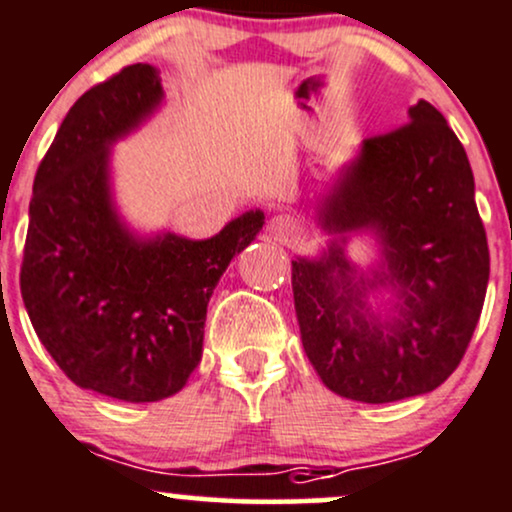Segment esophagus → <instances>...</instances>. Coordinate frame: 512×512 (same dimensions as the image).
I'll return each instance as SVG.
<instances>
[{
    "instance_id": "1",
    "label": "esophagus",
    "mask_w": 512,
    "mask_h": 512,
    "mask_svg": "<svg viewBox=\"0 0 512 512\" xmlns=\"http://www.w3.org/2000/svg\"><path fill=\"white\" fill-rule=\"evenodd\" d=\"M269 235H272L274 240H279V243L289 245L294 243L296 238L301 235L303 226L299 223V218L289 216V213H279V216H274L272 221H269Z\"/></svg>"
}]
</instances>
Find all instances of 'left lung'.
Returning a JSON list of instances; mask_svg holds the SVG:
<instances>
[{
    "mask_svg": "<svg viewBox=\"0 0 512 512\" xmlns=\"http://www.w3.org/2000/svg\"><path fill=\"white\" fill-rule=\"evenodd\" d=\"M328 235L291 260L301 342L342 398L393 403L442 384L462 362L484 308L486 230L474 174L445 116L418 101L406 126L364 140L316 201ZM380 257L362 268L349 243Z\"/></svg>",
    "mask_w": 512,
    "mask_h": 512,
    "instance_id": "obj_1",
    "label": "left lung"
}]
</instances>
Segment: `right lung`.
I'll list each match as a JSON object with an SVG mask.
<instances>
[{
  "label": "right lung",
  "mask_w": 512,
  "mask_h": 512,
  "mask_svg": "<svg viewBox=\"0 0 512 512\" xmlns=\"http://www.w3.org/2000/svg\"><path fill=\"white\" fill-rule=\"evenodd\" d=\"M150 65L84 92L33 179L21 296L38 340L80 389L150 403L184 389L201 362L209 299L265 226L245 211L204 240L126 221L114 145L165 106Z\"/></svg>",
  "instance_id": "right-lung-1"
}]
</instances>
